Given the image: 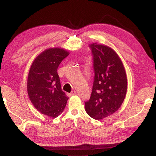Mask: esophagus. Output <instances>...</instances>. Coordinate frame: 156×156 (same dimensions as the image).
I'll list each match as a JSON object with an SVG mask.
<instances>
[{
  "label": "esophagus",
  "mask_w": 156,
  "mask_h": 156,
  "mask_svg": "<svg viewBox=\"0 0 156 156\" xmlns=\"http://www.w3.org/2000/svg\"><path fill=\"white\" fill-rule=\"evenodd\" d=\"M76 94V91H72L71 93L69 94H67V96H73V95Z\"/></svg>",
  "instance_id": "1"
}]
</instances>
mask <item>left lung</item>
Returning <instances> with one entry per match:
<instances>
[{
  "mask_svg": "<svg viewBox=\"0 0 156 156\" xmlns=\"http://www.w3.org/2000/svg\"><path fill=\"white\" fill-rule=\"evenodd\" d=\"M91 49L94 79L91 97L84 102L86 112L100 120L115 113L125 100L127 80L118 54L110 47L92 43Z\"/></svg>",
  "mask_w": 156,
  "mask_h": 156,
  "instance_id": "left-lung-1",
  "label": "left lung"
}]
</instances>
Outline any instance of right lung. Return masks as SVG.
<instances>
[{
  "label": "right lung",
  "mask_w": 156,
  "mask_h": 156,
  "mask_svg": "<svg viewBox=\"0 0 156 156\" xmlns=\"http://www.w3.org/2000/svg\"><path fill=\"white\" fill-rule=\"evenodd\" d=\"M69 55L60 48L47 49L34 60L29 72L27 92L31 103L43 114L56 118L64 111L69 98L62 91L57 69Z\"/></svg>",
  "instance_id": "1"
}]
</instances>
